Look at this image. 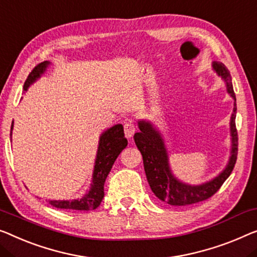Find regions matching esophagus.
<instances>
[{"mask_svg":"<svg viewBox=\"0 0 257 257\" xmlns=\"http://www.w3.org/2000/svg\"><path fill=\"white\" fill-rule=\"evenodd\" d=\"M124 135L127 139H132L134 134L136 132V125L133 120H127L124 122Z\"/></svg>","mask_w":257,"mask_h":257,"instance_id":"34e87169","label":"esophagus"}]
</instances>
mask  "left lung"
Listing matches in <instances>:
<instances>
[{"instance_id": "8db88e82", "label": "left lung", "mask_w": 257, "mask_h": 257, "mask_svg": "<svg viewBox=\"0 0 257 257\" xmlns=\"http://www.w3.org/2000/svg\"><path fill=\"white\" fill-rule=\"evenodd\" d=\"M213 68L225 79L228 93L235 100V94L233 91L228 69L219 62H213ZM235 113L236 105L234 104L231 117L232 156L228 165L223 173H220L219 177L201 186L185 185V183L179 182L172 175L167 164L165 145H164L159 133H157L148 122H139L141 132L134 135V141H135L137 148L143 157L144 171L147 174L149 185H150L153 194L158 197V200L170 205L185 206L208 200L220 189L223 183L231 175L236 163V156H238V130L235 127Z\"/></svg>"}]
</instances>
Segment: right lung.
<instances>
[{
  "mask_svg": "<svg viewBox=\"0 0 257 257\" xmlns=\"http://www.w3.org/2000/svg\"><path fill=\"white\" fill-rule=\"evenodd\" d=\"M47 64L48 62L39 63L32 69L24 83L25 91L28 90L31 83H33L38 77H40V75L46 70ZM11 130H13V124H11ZM127 144L128 141L124 137L122 124L114 125L105 132L100 137V142H99L98 155L94 165L93 185H92L91 190L83 198H78L75 201H49V204L57 209L80 210V211L97 209L104 198V185L107 175L110 172V168L116 160L117 156L127 147Z\"/></svg>",
  "mask_w": 257,
  "mask_h": 257,
  "instance_id": "add662e5",
  "label": "right lung"
}]
</instances>
